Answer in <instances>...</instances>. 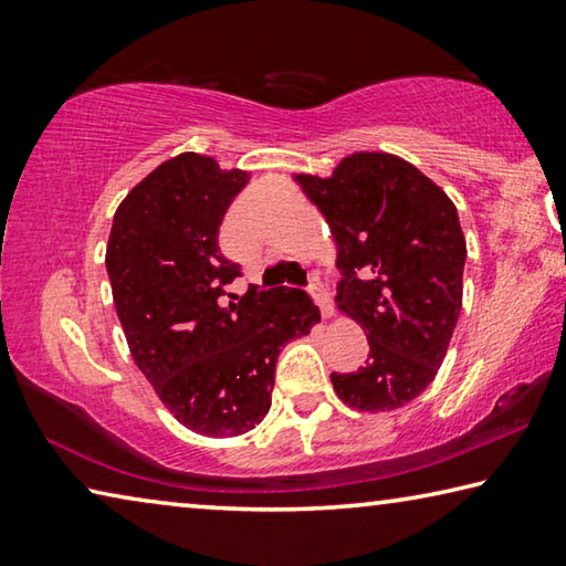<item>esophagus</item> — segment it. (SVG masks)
I'll list each match as a JSON object with an SVG mask.
<instances>
[{"label": "esophagus", "mask_w": 566, "mask_h": 566, "mask_svg": "<svg viewBox=\"0 0 566 566\" xmlns=\"http://www.w3.org/2000/svg\"><path fill=\"white\" fill-rule=\"evenodd\" d=\"M310 294L314 296V302H317L322 317H324V319L332 317V300H329V292L324 290L319 274H312V276H310Z\"/></svg>", "instance_id": "34e87169"}]
</instances>
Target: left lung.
I'll return each instance as SVG.
<instances>
[{"mask_svg": "<svg viewBox=\"0 0 566 566\" xmlns=\"http://www.w3.org/2000/svg\"><path fill=\"white\" fill-rule=\"evenodd\" d=\"M296 181L337 239L339 310L369 339L364 367L332 371V385L357 409L407 405L432 385L462 312L457 207L417 167L381 151L347 157L329 179Z\"/></svg>", "mask_w": 566, "mask_h": 566, "instance_id": "8db88e82", "label": "left lung"}]
</instances>
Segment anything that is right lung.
<instances>
[{
	"label": "right lung",
	"mask_w": 566,
	"mask_h": 566,
	"mask_svg": "<svg viewBox=\"0 0 566 566\" xmlns=\"http://www.w3.org/2000/svg\"><path fill=\"white\" fill-rule=\"evenodd\" d=\"M244 185L247 171L179 155L129 191L107 244L114 306L134 361L171 415L205 437L260 424L282 347L319 322L310 294L286 286H252L224 304V286L242 270L219 252V224Z\"/></svg>",
	"instance_id": "right-lung-1"
}]
</instances>
